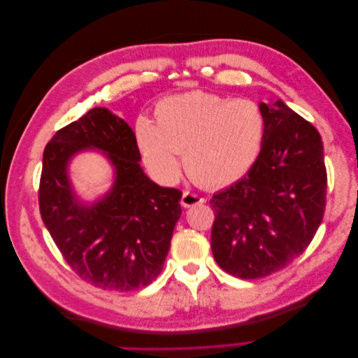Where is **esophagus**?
Instances as JSON below:
<instances>
[{"mask_svg": "<svg viewBox=\"0 0 358 358\" xmlns=\"http://www.w3.org/2000/svg\"><path fill=\"white\" fill-rule=\"evenodd\" d=\"M204 201L203 197L197 196V194H192V192H188L185 191L182 194V199H180V204L183 206V208H191V206L194 204H201Z\"/></svg>", "mask_w": 358, "mask_h": 358, "instance_id": "obj_1", "label": "esophagus"}]
</instances>
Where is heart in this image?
I'll list each match as a JSON object with an SVG mask.
<instances>
[{
	"instance_id": "heart-1",
	"label": "heart",
	"mask_w": 358,
	"mask_h": 358,
	"mask_svg": "<svg viewBox=\"0 0 358 358\" xmlns=\"http://www.w3.org/2000/svg\"><path fill=\"white\" fill-rule=\"evenodd\" d=\"M157 122L140 116L136 138L143 162L162 183L176 182L183 166L197 183L222 188L254 167L266 138V117L251 100L194 91L161 100Z\"/></svg>"
}]
</instances>
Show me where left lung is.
Instances as JSON below:
<instances>
[{
	"instance_id": "8db88e82",
	"label": "left lung",
	"mask_w": 358,
	"mask_h": 358,
	"mask_svg": "<svg viewBox=\"0 0 358 358\" xmlns=\"http://www.w3.org/2000/svg\"><path fill=\"white\" fill-rule=\"evenodd\" d=\"M266 138L254 167L213 194L210 246L218 266L257 279L305 252L326 210L327 170L318 129L284 101L262 103Z\"/></svg>"
}]
</instances>
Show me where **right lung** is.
Listing matches in <instances>:
<instances>
[{
  "mask_svg": "<svg viewBox=\"0 0 358 358\" xmlns=\"http://www.w3.org/2000/svg\"><path fill=\"white\" fill-rule=\"evenodd\" d=\"M91 147L111 159L115 183L101 201L83 205L72 192L66 167ZM140 159L133 129L104 107L58 129L43 152L41 220L69 266L101 289L133 291L155 280L180 218L182 192L150 180Z\"/></svg>",
  "mask_w": 358,
  "mask_h": 358,
  "instance_id": "add662e5",
  "label": "right lung"
}]
</instances>
